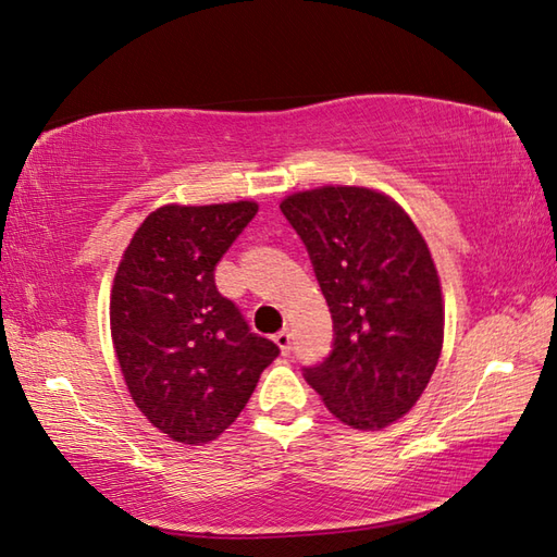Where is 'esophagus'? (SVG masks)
<instances>
[{
  "instance_id": "obj_1",
  "label": "esophagus",
  "mask_w": 557,
  "mask_h": 557,
  "mask_svg": "<svg viewBox=\"0 0 557 557\" xmlns=\"http://www.w3.org/2000/svg\"><path fill=\"white\" fill-rule=\"evenodd\" d=\"M274 341H276V345H278L283 355H290V350H293V336H290V331H288V329L278 331L276 336H274Z\"/></svg>"
}]
</instances>
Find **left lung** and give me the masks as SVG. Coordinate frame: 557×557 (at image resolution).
<instances>
[{
    "label": "left lung",
    "mask_w": 557,
    "mask_h": 557,
    "mask_svg": "<svg viewBox=\"0 0 557 557\" xmlns=\"http://www.w3.org/2000/svg\"><path fill=\"white\" fill-rule=\"evenodd\" d=\"M281 212L307 247L333 319L324 362L305 381L352 429L410 412L443 348V298L429 247L391 197L369 188L295 193Z\"/></svg>",
    "instance_id": "obj_1"
}]
</instances>
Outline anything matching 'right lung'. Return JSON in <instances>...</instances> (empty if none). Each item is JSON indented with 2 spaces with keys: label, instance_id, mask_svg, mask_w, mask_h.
<instances>
[{
  "label": "right lung",
  "instance_id": "obj_1",
  "mask_svg": "<svg viewBox=\"0 0 557 557\" xmlns=\"http://www.w3.org/2000/svg\"><path fill=\"white\" fill-rule=\"evenodd\" d=\"M255 214V202L159 207L119 264L109 319L123 379L152 426L178 443L224 434L281 352L214 281Z\"/></svg>",
  "mask_w": 557,
  "mask_h": 557
}]
</instances>
